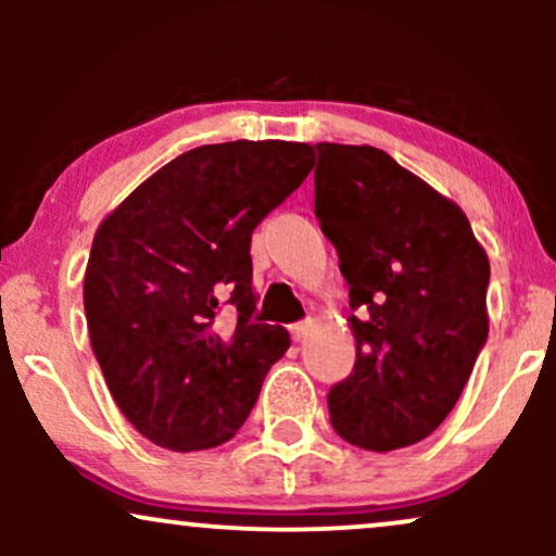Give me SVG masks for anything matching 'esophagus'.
<instances>
[{"instance_id": "obj_1", "label": "esophagus", "mask_w": 556, "mask_h": 556, "mask_svg": "<svg viewBox=\"0 0 556 556\" xmlns=\"http://www.w3.org/2000/svg\"><path fill=\"white\" fill-rule=\"evenodd\" d=\"M311 329H314V321H311V318H305V321L292 324V340H295V342H303L305 337L311 334Z\"/></svg>"}]
</instances>
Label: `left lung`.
<instances>
[{"mask_svg": "<svg viewBox=\"0 0 556 556\" xmlns=\"http://www.w3.org/2000/svg\"><path fill=\"white\" fill-rule=\"evenodd\" d=\"M316 149V219L355 311V368L331 387V426L363 450L418 444L460 400L489 337V256L463 208L384 151Z\"/></svg>", "mask_w": 556, "mask_h": 556, "instance_id": "8db88e82", "label": "left lung"}]
</instances>
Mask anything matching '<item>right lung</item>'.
<instances>
[{
    "mask_svg": "<svg viewBox=\"0 0 556 556\" xmlns=\"http://www.w3.org/2000/svg\"><path fill=\"white\" fill-rule=\"evenodd\" d=\"M314 169L292 140H232L172 159L104 216L83 279L88 334L125 418L172 452L229 442L290 348L256 311L251 235ZM239 308L225 332L220 300Z\"/></svg>",
    "mask_w": 556,
    "mask_h": 556,
    "instance_id": "right-lung-1",
    "label": "right lung"
}]
</instances>
